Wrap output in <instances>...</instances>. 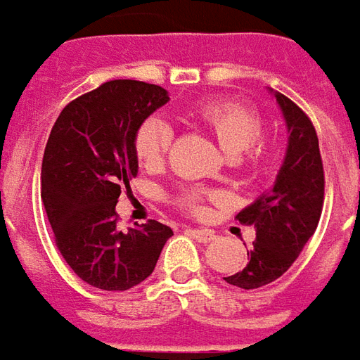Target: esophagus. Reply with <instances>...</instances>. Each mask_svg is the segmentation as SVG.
<instances>
[{
	"label": "esophagus",
	"mask_w": 360,
	"mask_h": 360,
	"mask_svg": "<svg viewBox=\"0 0 360 360\" xmlns=\"http://www.w3.org/2000/svg\"><path fill=\"white\" fill-rule=\"evenodd\" d=\"M191 236H193L195 240L200 241V243H210V241L216 238L214 232H210V230H198V228H193V230H191Z\"/></svg>",
	"instance_id": "1"
}]
</instances>
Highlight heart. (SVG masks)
Masks as SVG:
<instances>
[{
  "label": "heart",
  "instance_id": "heart-1",
  "mask_svg": "<svg viewBox=\"0 0 360 360\" xmlns=\"http://www.w3.org/2000/svg\"><path fill=\"white\" fill-rule=\"evenodd\" d=\"M195 119L210 130L218 146L228 158H240L248 152V160L257 163L263 155L257 140L263 134V122L257 112L232 101H206L197 105ZM172 128L158 117L148 119L138 128L134 150L146 167H160L172 146ZM205 193L191 191L181 198V206L197 212Z\"/></svg>",
  "mask_w": 360,
  "mask_h": 360
}]
</instances>
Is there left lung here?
<instances>
[{"instance_id": "1", "label": "left lung", "mask_w": 360, "mask_h": 360, "mask_svg": "<svg viewBox=\"0 0 360 360\" xmlns=\"http://www.w3.org/2000/svg\"><path fill=\"white\" fill-rule=\"evenodd\" d=\"M271 93L286 122L288 146L273 188L236 216L241 224L255 228V241L248 251V265L224 281L245 290L285 275L316 232L323 206L326 181L314 124L283 93Z\"/></svg>"}]
</instances>
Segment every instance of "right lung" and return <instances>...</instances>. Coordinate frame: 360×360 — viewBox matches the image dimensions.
<instances>
[{"label": "right lung", "instance_id": "right-lung-1", "mask_svg": "<svg viewBox=\"0 0 360 360\" xmlns=\"http://www.w3.org/2000/svg\"><path fill=\"white\" fill-rule=\"evenodd\" d=\"M169 101L154 84L115 79L66 105L42 158L40 197L74 273L101 290H128L154 273L172 228H117L120 187L136 177L138 128Z\"/></svg>", "mask_w": 360, "mask_h": 360}]
</instances>
